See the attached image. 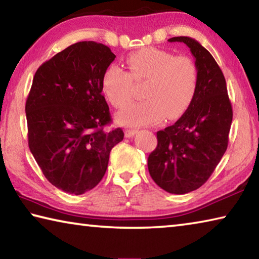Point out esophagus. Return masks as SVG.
I'll return each instance as SVG.
<instances>
[{
    "label": "esophagus",
    "instance_id": "obj_1",
    "mask_svg": "<svg viewBox=\"0 0 259 259\" xmlns=\"http://www.w3.org/2000/svg\"><path fill=\"white\" fill-rule=\"evenodd\" d=\"M136 134H137V130H135V129H125L124 130L125 137H128V138L133 137V136H135Z\"/></svg>",
    "mask_w": 259,
    "mask_h": 259
}]
</instances>
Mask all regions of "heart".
Returning <instances> with one entry per match:
<instances>
[{
	"label": "heart",
	"instance_id": "heart-1",
	"mask_svg": "<svg viewBox=\"0 0 259 259\" xmlns=\"http://www.w3.org/2000/svg\"><path fill=\"white\" fill-rule=\"evenodd\" d=\"M125 61L129 72L109 65L102 77L103 93L114 107H124L133 98V81L150 83L145 91L147 100L121 111L120 123L140 126L156 123L164 116L174 120L190 107L198 88V68L190 58L157 48H143Z\"/></svg>",
	"mask_w": 259,
	"mask_h": 259
}]
</instances>
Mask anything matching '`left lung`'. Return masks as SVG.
Here are the masks:
<instances>
[{
  "label": "left lung",
  "instance_id": "left-lung-1",
  "mask_svg": "<svg viewBox=\"0 0 259 259\" xmlns=\"http://www.w3.org/2000/svg\"><path fill=\"white\" fill-rule=\"evenodd\" d=\"M168 41L190 48L198 68V88L181 119L156 133L157 145L147 165L156 185L172 194H185L202 186L224 155L233 111L224 74L210 52L187 36Z\"/></svg>",
  "mask_w": 259,
  "mask_h": 259
}]
</instances>
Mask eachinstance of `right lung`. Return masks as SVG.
<instances>
[{
  "label": "right lung",
  "mask_w": 259,
  "mask_h": 259,
  "mask_svg": "<svg viewBox=\"0 0 259 259\" xmlns=\"http://www.w3.org/2000/svg\"><path fill=\"white\" fill-rule=\"evenodd\" d=\"M115 59L107 46L77 42L43 63L26 100L28 146L43 175L69 194L93 190L106 172L109 152L123 139L111 131L102 77Z\"/></svg>",
  "instance_id": "right-lung-1"
}]
</instances>
